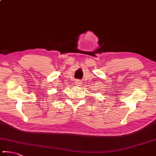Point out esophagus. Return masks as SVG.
I'll list each match as a JSON object with an SVG mask.
<instances>
[{
    "mask_svg": "<svg viewBox=\"0 0 156 156\" xmlns=\"http://www.w3.org/2000/svg\"><path fill=\"white\" fill-rule=\"evenodd\" d=\"M75 83L77 86H81V83H82V82H81L80 80H76V82H75Z\"/></svg>",
    "mask_w": 156,
    "mask_h": 156,
    "instance_id": "obj_1",
    "label": "esophagus"
}]
</instances>
